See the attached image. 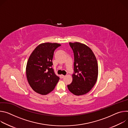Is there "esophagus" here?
I'll return each mask as SVG.
<instances>
[{
  "instance_id": "34e87169",
  "label": "esophagus",
  "mask_w": 128,
  "mask_h": 128,
  "mask_svg": "<svg viewBox=\"0 0 128 128\" xmlns=\"http://www.w3.org/2000/svg\"><path fill=\"white\" fill-rule=\"evenodd\" d=\"M64 75H61L60 76V78H64Z\"/></svg>"
}]
</instances>
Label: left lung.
<instances>
[{
	"label": "left lung",
	"instance_id": "left-lung-1",
	"mask_svg": "<svg viewBox=\"0 0 128 128\" xmlns=\"http://www.w3.org/2000/svg\"><path fill=\"white\" fill-rule=\"evenodd\" d=\"M74 55L72 83L68 85L70 92L76 96L88 92L95 85L98 76L96 58L92 49L79 42H69Z\"/></svg>",
	"mask_w": 128,
	"mask_h": 128
}]
</instances>
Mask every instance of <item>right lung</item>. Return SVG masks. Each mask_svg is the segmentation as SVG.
<instances>
[{"mask_svg":"<svg viewBox=\"0 0 128 128\" xmlns=\"http://www.w3.org/2000/svg\"><path fill=\"white\" fill-rule=\"evenodd\" d=\"M58 43L45 42L38 45L30 54L26 68L28 83L36 92L45 95L52 92L60 80L52 68L55 50Z\"/></svg>","mask_w":128,"mask_h":128,"instance_id":"obj_1","label":"right lung"}]
</instances>
